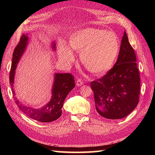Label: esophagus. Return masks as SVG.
Listing matches in <instances>:
<instances>
[{"label":"esophagus","mask_w":155,"mask_h":155,"mask_svg":"<svg viewBox=\"0 0 155 155\" xmlns=\"http://www.w3.org/2000/svg\"><path fill=\"white\" fill-rule=\"evenodd\" d=\"M84 83L83 81H82L81 79H78L76 81V85L77 86H81Z\"/></svg>","instance_id":"1"}]
</instances>
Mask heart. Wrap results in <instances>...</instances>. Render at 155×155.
Wrapping results in <instances>:
<instances>
[{
	"label": "heart",
	"instance_id": "1",
	"mask_svg": "<svg viewBox=\"0 0 155 155\" xmlns=\"http://www.w3.org/2000/svg\"><path fill=\"white\" fill-rule=\"evenodd\" d=\"M69 46L80 52L81 63L90 72L102 73L109 70L118 53L119 42L115 33L101 29L88 28L77 31L70 37ZM59 56L71 61L72 51L64 41L58 46Z\"/></svg>",
	"mask_w": 155,
	"mask_h": 155
}]
</instances>
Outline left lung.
I'll return each mask as SVG.
<instances>
[{
  "label": "left lung",
  "instance_id": "left-lung-1",
  "mask_svg": "<svg viewBox=\"0 0 155 155\" xmlns=\"http://www.w3.org/2000/svg\"><path fill=\"white\" fill-rule=\"evenodd\" d=\"M135 52L125 31L117 61L104 76L91 83L96 110L107 119L124 118L139 102L140 78Z\"/></svg>",
  "mask_w": 155,
  "mask_h": 155
}]
</instances>
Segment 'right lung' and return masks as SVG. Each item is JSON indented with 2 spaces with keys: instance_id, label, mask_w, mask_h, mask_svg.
Instances as JSON below:
<instances>
[{
  "instance_id": "add662e5",
  "label": "right lung",
  "mask_w": 155,
  "mask_h": 155,
  "mask_svg": "<svg viewBox=\"0 0 155 155\" xmlns=\"http://www.w3.org/2000/svg\"><path fill=\"white\" fill-rule=\"evenodd\" d=\"M28 43L27 35L23 34L19 43L14 49L12 67L10 72V83L12 87L13 85L14 75L17 63L22 54L24 52ZM55 50V44L53 45ZM74 77L70 73L56 74L52 89V97L48 104L41 109H34L22 105L15 97V101L19 109L29 118L40 122H51L58 119L62 114V107L65 98L75 87ZM14 96L15 92L12 88Z\"/></svg>"
}]
</instances>
